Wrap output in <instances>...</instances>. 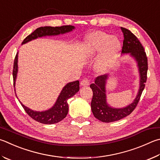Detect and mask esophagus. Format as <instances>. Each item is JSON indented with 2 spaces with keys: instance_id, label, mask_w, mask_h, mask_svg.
Segmentation results:
<instances>
[{
  "instance_id": "esophagus-1",
  "label": "esophagus",
  "mask_w": 160,
  "mask_h": 160,
  "mask_svg": "<svg viewBox=\"0 0 160 160\" xmlns=\"http://www.w3.org/2000/svg\"><path fill=\"white\" fill-rule=\"evenodd\" d=\"M80 85L81 86H88L89 85V80L88 78H85L80 82Z\"/></svg>"
}]
</instances>
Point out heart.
<instances>
[{
    "label": "heart",
    "instance_id": "obj_1",
    "mask_svg": "<svg viewBox=\"0 0 160 160\" xmlns=\"http://www.w3.org/2000/svg\"><path fill=\"white\" fill-rule=\"evenodd\" d=\"M121 43L118 38L101 31L92 33L87 38L84 45V54L90 59L101 50L100 57L96 65V70L100 73H105L113 65Z\"/></svg>",
    "mask_w": 160,
    "mask_h": 160
}]
</instances>
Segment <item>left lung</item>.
Here are the masks:
<instances>
[{
  "instance_id": "8db88e82",
  "label": "left lung",
  "mask_w": 160,
  "mask_h": 160,
  "mask_svg": "<svg viewBox=\"0 0 160 160\" xmlns=\"http://www.w3.org/2000/svg\"><path fill=\"white\" fill-rule=\"evenodd\" d=\"M121 30L124 36L122 54H129L136 61L140 78L139 89L132 103L124 108H113L107 102L106 86L109 74L101 75L96 78L94 83L90 85L93 92L91 108L94 117L103 122L120 120L131 114L137 106L147 80L148 59L143 47L135 35L129 30L122 27H121Z\"/></svg>"
}]
</instances>
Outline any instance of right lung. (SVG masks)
<instances>
[{"label":"right lung","instance_id":"right-lung-1","mask_svg":"<svg viewBox=\"0 0 160 160\" xmlns=\"http://www.w3.org/2000/svg\"><path fill=\"white\" fill-rule=\"evenodd\" d=\"M73 29H75V27L71 25L55 27H43L38 28L36 30H35L33 33L28 35L23 40L22 45L25 44V43L31 41L33 40L37 39L38 38L58 36V35L60 34L69 33V32L72 31ZM17 72H18V52H17L14 62V67L12 72L14 88H15ZM79 85L80 83L78 80L66 84L63 88L62 92H60L59 97H58L54 106L50 109L44 110V111H36V110H33L29 108H28V107L25 106L19 100V101L21 103L22 107L25 110V111L27 112V114L32 119L38 122L45 124H55L62 121L67 115L68 112V105L67 101L68 98L73 97L79 91ZM14 91H15V89H14Z\"/></svg>","mask_w":160,"mask_h":160}]
</instances>
